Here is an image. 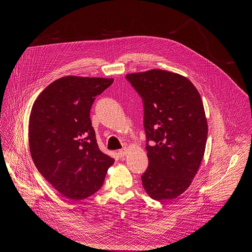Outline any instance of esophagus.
<instances>
[{
  "label": "esophagus",
  "instance_id": "34e87169",
  "mask_svg": "<svg viewBox=\"0 0 252 252\" xmlns=\"http://www.w3.org/2000/svg\"><path fill=\"white\" fill-rule=\"evenodd\" d=\"M127 153H128V149L127 148H122V149H120L118 151V154H119L120 157H124L125 155H127Z\"/></svg>",
  "mask_w": 252,
  "mask_h": 252
}]
</instances>
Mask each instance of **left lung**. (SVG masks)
<instances>
[{"instance_id":"8db88e82","label":"left lung","mask_w":252,"mask_h":252,"mask_svg":"<svg viewBox=\"0 0 252 252\" xmlns=\"http://www.w3.org/2000/svg\"><path fill=\"white\" fill-rule=\"evenodd\" d=\"M144 101L147 195L170 201L191 185L203 160L208 121L194 84L177 72L153 69L126 75Z\"/></svg>"}]
</instances>
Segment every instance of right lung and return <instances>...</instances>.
<instances>
[{
    "instance_id": "right-lung-1",
    "label": "right lung",
    "mask_w": 252,
    "mask_h": 252,
    "mask_svg": "<svg viewBox=\"0 0 252 252\" xmlns=\"http://www.w3.org/2000/svg\"><path fill=\"white\" fill-rule=\"evenodd\" d=\"M113 78L63 76L36 99L29 118L32 159L62 196L83 200L104 183L114 159L102 152L90 119L95 97Z\"/></svg>"
}]
</instances>
